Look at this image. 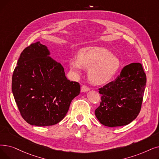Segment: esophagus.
Listing matches in <instances>:
<instances>
[{
    "instance_id": "34e87169",
    "label": "esophagus",
    "mask_w": 159,
    "mask_h": 159,
    "mask_svg": "<svg viewBox=\"0 0 159 159\" xmlns=\"http://www.w3.org/2000/svg\"><path fill=\"white\" fill-rule=\"evenodd\" d=\"M88 90H89V88L88 86H86V85H82L81 86V92H87Z\"/></svg>"
}]
</instances>
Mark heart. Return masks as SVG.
<instances>
[{
    "instance_id": "1",
    "label": "heart",
    "mask_w": 159,
    "mask_h": 159,
    "mask_svg": "<svg viewBox=\"0 0 159 159\" xmlns=\"http://www.w3.org/2000/svg\"><path fill=\"white\" fill-rule=\"evenodd\" d=\"M70 66L77 75L83 67L89 69V80L99 84L113 77L120 67V60L105 48L88 47L79 52L78 58L70 60Z\"/></svg>"
}]
</instances>
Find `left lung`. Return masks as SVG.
<instances>
[{"label":"left lung","mask_w":159,"mask_h":159,"mask_svg":"<svg viewBox=\"0 0 159 159\" xmlns=\"http://www.w3.org/2000/svg\"><path fill=\"white\" fill-rule=\"evenodd\" d=\"M146 84V75L141 64L124 67L115 80L99 88L101 101L95 110L97 118L107 127L128 125L140 112Z\"/></svg>","instance_id":"obj_1"}]
</instances>
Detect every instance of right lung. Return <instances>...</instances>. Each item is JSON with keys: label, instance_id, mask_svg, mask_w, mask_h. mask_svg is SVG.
Returning a JSON list of instances; mask_svg holds the SVG:
<instances>
[{"label": "right lung", "instance_id": "1", "mask_svg": "<svg viewBox=\"0 0 159 159\" xmlns=\"http://www.w3.org/2000/svg\"><path fill=\"white\" fill-rule=\"evenodd\" d=\"M39 41L26 47L13 71L11 89L23 118L32 125L51 126L62 120L80 93L79 82L67 79L64 69L49 57Z\"/></svg>", "mask_w": 159, "mask_h": 159}]
</instances>
